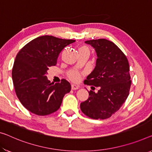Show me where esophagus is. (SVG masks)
Masks as SVG:
<instances>
[{
	"mask_svg": "<svg viewBox=\"0 0 152 152\" xmlns=\"http://www.w3.org/2000/svg\"><path fill=\"white\" fill-rule=\"evenodd\" d=\"M71 88H72V90H78L79 88V86H77V85H76V84H72Z\"/></svg>",
	"mask_w": 152,
	"mask_h": 152,
	"instance_id": "esophagus-1",
	"label": "esophagus"
}]
</instances>
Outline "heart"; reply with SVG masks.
I'll use <instances>...</instances> for the list:
<instances>
[{
	"label": "heart",
	"instance_id": "obj_1",
	"mask_svg": "<svg viewBox=\"0 0 152 152\" xmlns=\"http://www.w3.org/2000/svg\"><path fill=\"white\" fill-rule=\"evenodd\" d=\"M79 50H86L87 52H89V49H88L87 47H81V48H79ZM69 77L70 79H72V80H73L75 81H77L80 79L81 74L79 73L78 71H71V73H69Z\"/></svg>",
	"mask_w": 152,
	"mask_h": 152
}]
</instances>
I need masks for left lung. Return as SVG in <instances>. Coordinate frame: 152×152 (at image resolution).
<instances>
[{"instance_id": "obj_1", "label": "left lung", "mask_w": 152, "mask_h": 152, "mask_svg": "<svg viewBox=\"0 0 152 152\" xmlns=\"http://www.w3.org/2000/svg\"><path fill=\"white\" fill-rule=\"evenodd\" d=\"M95 49L96 66L85 83L99 87L97 93L90 90L89 97L80 104L81 111L94 120H104L118 111L129 94L131 85L129 63L122 50L104 39L85 41Z\"/></svg>"}]
</instances>
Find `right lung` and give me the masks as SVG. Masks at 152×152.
<instances>
[{
  "label": "right lung",
  "mask_w": 152,
  "mask_h": 152,
  "mask_svg": "<svg viewBox=\"0 0 152 152\" xmlns=\"http://www.w3.org/2000/svg\"><path fill=\"white\" fill-rule=\"evenodd\" d=\"M75 41L53 36L39 37L27 43L16 56L12 79L16 95L26 109L38 115L56 111L71 86L66 79L50 83L47 73L55 66L65 47Z\"/></svg>",
  "instance_id": "right-lung-1"
}]
</instances>
